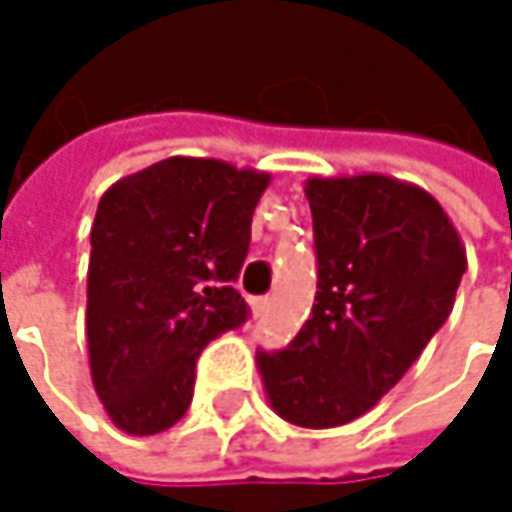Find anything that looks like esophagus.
<instances>
[{
	"instance_id": "34e87169",
	"label": "esophagus",
	"mask_w": 512,
	"mask_h": 512,
	"mask_svg": "<svg viewBox=\"0 0 512 512\" xmlns=\"http://www.w3.org/2000/svg\"><path fill=\"white\" fill-rule=\"evenodd\" d=\"M269 311H272V299H269V296L257 299V302H255V317H269Z\"/></svg>"
}]
</instances>
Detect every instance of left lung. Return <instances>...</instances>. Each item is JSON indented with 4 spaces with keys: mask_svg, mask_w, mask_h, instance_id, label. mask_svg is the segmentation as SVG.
I'll return each instance as SVG.
<instances>
[{
    "mask_svg": "<svg viewBox=\"0 0 512 512\" xmlns=\"http://www.w3.org/2000/svg\"><path fill=\"white\" fill-rule=\"evenodd\" d=\"M317 296L299 335L257 353L272 409L308 430L356 421L448 320L465 249L442 204L385 177H311Z\"/></svg>",
    "mask_w": 512,
    "mask_h": 512,
    "instance_id": "1",
    "label": "left lung"
}]
</instances>
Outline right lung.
I'll use <instances>...</instances> for the list:
<instances>
[{
	"instance_id": "obj_1",
	"label": "right lung",
	"mask_w": 512,
	"mask_h": 512,
	"mask_svg": "<svg viewBox=\"0 0 512 512\" xmlns=\"http://www.w3.org/2000/svg\"><path fill=\"white\" fill-rule=\"evenodd\" d=\"M266 186V171L168 156L103 192L85 329L94 391L118 430L174 427L192 403L201 350L249 320L234 281Z\"/></svg>"
}]
</instances>
